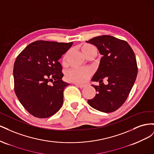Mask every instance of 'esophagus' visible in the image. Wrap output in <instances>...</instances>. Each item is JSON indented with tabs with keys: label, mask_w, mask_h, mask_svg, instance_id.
Returning a JSON list of instances; mask_svg holds the SVG:
<instances>
[{
	"label": "esophagus",
	"mask_w": 154,
	"mask_h": 154,
	"mask_svg": "<svg viewBox=\"0 0 154 154\" xmlns=\"http://www.w3.org/2000/svg\"><path fill=\"white\" fill-rule=\"evenodd\" d=\"M74 85H76V86L79 87L80 88H83L85 87L87 85V84H81V83H74Z\"/></svg>",
	"instance_id": "1"
}]
</instances>
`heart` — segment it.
<instances>
[{"mask_svg": "<svg viewBox=\"0 0 154 154\" xmlns=\"http://www.w3.org/2000/svg\"><path fill=\"white\" fill-rule=\"evenodd\" d=\"M90 48H93V46L86 44L83 46L82 50ZM92 73V70L90 67H77L68 71L66 73V76L69 81L75 83H83L88 80Z\"/></svg>", "mask_w": 154, "mask_h": 154, "instance_id": "heart-1", "label": "heart"}]
</instances>
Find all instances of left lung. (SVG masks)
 Masks as SVG:
<instances>
[{
    "label": "left lung",
    "instance_id": "1",
    "mask_svg": "<svg viewBox=\"0 0 154 154\" xmlns=\"http://www.w3.org/2000/svg\"><path fill=\"white\" fill-rule=\"evenodd\" d=\"M86 42L94 45L102 55L98 69L92 78L100 85H92L97 94L88 100L92 108L109 113L118 109L127 99L137 74L136 58L125 40L110 35L94 37ZM108 78V84L102 83Z\"/></svg>",
    "mask_w": 154,
    "mask_h": 154
}]
</instances>
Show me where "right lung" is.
Listing matches in <instances>:
<instances>
[{"instance_id":"add662e5","label":"right lung","mask_w":154,"mask_h":154,"mask_svg":"<svg viewBox=\"0 0 154 154\" xmlns=\"http://www.w3.org/2000/svg\"><path fill=\"white\" fill-rule=\"evenodd\" d=\"M72 44L35 41L17 57L13 68L15 92L35 117H51L62 107L63 91L70 84L62 80V67L58 60ZM50 81L52 85L48 84Z\"/></svg>"}]
</instances>
